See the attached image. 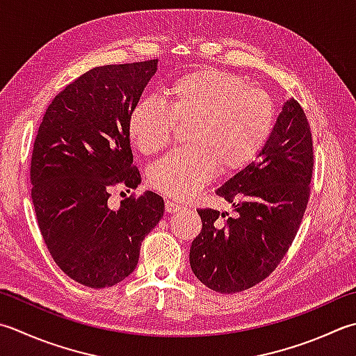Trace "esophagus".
<instances>
[{"instance_id":"obj_1","label":"esophagus","mask_w":356,"mask_h":356,"mask_svg":"<svg viewBox=\"0 0 356 356\" xmlns=\"http://www.w3.org/2000/svg\"><path fill=\"white\" fill-rule=\"evenodd\" d=\"M182 208H184V205H180V204H177V202H172L170 199L165 202V210L168 213H177L179 210H182Z\"/></svg>"}]
</instances>
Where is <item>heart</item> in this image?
Instances as JSON below:
<instances>
[{
  "mask_svg": "<svg viewBox=\"0 0 356 356\" xmlns=\"http://www.w3.org/2000/svg\"><path fill=\"white\" fill-rule=\"evenodd\" d=\"M170 103L148 97L132 108L131 140L152 156L170 146L179 127L190 124L188 148L176 149L151 166L154 190L174 199H190L220 172L245 168L266 146L275 128L271 97L216 67L177 76L168 88Z\"/></svg>",
  "mask_w": 356,
  "mask_h": 356,
  "instance_id": "1",
  "label": "heart"
}]
</instances>
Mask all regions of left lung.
<instances>
[{"mask_svg":"<svg viewBox=\"0 0 356 356\" xmlns=\"http://www.w3.org/2000/svg\"><path fill=\"white\" fill-rule=\"evenodd\" d=\"M312 172L310 124L301 104L290 99L254 162L216 191L233 205V218L211 208L197 210L202 232L190 248L197 280L219 293H239L266 280L301 225Z\"/></svg>","mask_w":356,"mask_h":356,"instance_id":"obj_1","label":"left lung"}]
</instances>
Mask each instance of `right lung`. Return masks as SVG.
<instances>
[{
  "mask_svg": "<svg viewBox=\"0 0 356 356\" xmlns=\"http://www.w3.org/2000/svg\"><path fill=\"white\" fill-rule=\"evenodd\" d=\"M157 71V60L99 66L67 85L49 104L33 142L32 202L49 253L71 277L104 289L137 267L140 245L162 219L152 191L118 208L114 188L136 190L128 120Z\"/></svg>",
  "mask_w": 356,
  "mask_h": 356,
  "instance_id": "obj_1",
  "label": "right lung"
}]
</instances>
